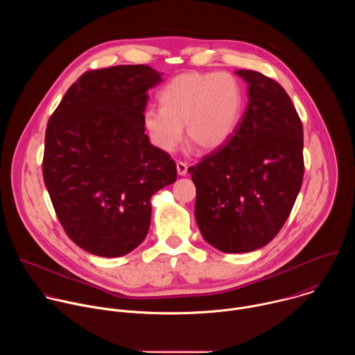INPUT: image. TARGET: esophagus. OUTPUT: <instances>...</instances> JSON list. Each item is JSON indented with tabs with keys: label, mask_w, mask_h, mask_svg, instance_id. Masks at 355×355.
I'll return each mask as SVG.
<instances>
[{
	"label": "esophagus",
	"mask_w": 355,
	"mask_h": 355,
	"mask_svg": "<svg viewBox=\"0 0 355 355\" xmlns=\"http://www.w3.org/2000/svg\"><path fill=\"white\" fill-rule=\"evenodd\" d=\"M177 173L180 175H187L188 173V164L184 162H177Z\"/></svg>",
	"instance_id": "34e87169"
}]
</instances>
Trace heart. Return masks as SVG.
<instances>
[{
  "label": "heart",
  "mask_w": 355,
  "mask_h": 355,
  "mask_svg": "<svg viewBox=\"0 0 355 355\" xmlns=\"http://www.w3.org/2000/svg\"><path fill=\"white\" fill-rule=\"evenodd\" d=\"M162 110L148 108L143 123L151 141L174 151L185 126L188 143L200 151L223 146L233 135L243 108V92L227 73H182L160 92Z\"/></svg>",
  "instance_id": "obj_1"
}]
</instances>
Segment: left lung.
Instances as JSON below:
<instances>
[{"label": "left lung", "mask_w": 355, "mask_h": 355, "mask_svg": "<svg viewBox=\"0 0 355 355\" xmlns=\"http://www.w3.org/2000/svg\"><path fill=\"white\" fill-rule=\"evenodd\" d=\"M236 74L248 84L245 112L223 146L188 168L198 227L223 252L268 244L286 222L305 173L303 128L286 91L259 71Z\"/></svg>", "instance_id": "obj_1"}]
</instances>
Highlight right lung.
<instances>
[{
  "label": "right lung",
  "instance_id": "right-lung-1",
  "mask_svg": "<svg viewBox=\"0 0 355 355\" xmlns=\"http://www.w3.org/2000/svg\"><path fill=\"white\" fill-rule=\"evenodd\" d=\"M160 81L146 64L89 70L47 122L44 185L67 236L94 256L135 250L151 195L177 180L174 160L144 133L147 91Z\"/></svg>",
  "mask_w": 355,
  "mask_h": 355
}]
</instances>
